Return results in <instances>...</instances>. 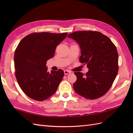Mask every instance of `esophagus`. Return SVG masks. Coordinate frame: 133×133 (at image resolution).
Masks as SVG:
<instances>
[{"mask_svg": "<svg viewBox=\"0 0 133 133\" xmlns=\"http://www.w3.org/2000/svg\"><path fill=\"white\" fill-rule=\"evenodd\" d=\"M64 74H65V75H68V74H70V71H69V70H65L64 71Z\"/></svg>", "mask_w": 133, "mask_h": 133, "instance_id": "obj_1", "label": "esophagus"}]
</instances>
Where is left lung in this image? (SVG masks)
Listing matches in <instances>:
<instances>
[{
  "label": "left lung",
  "instance_id": "8db88e82",
  "mask_svg": "<svg viewBox=\"0 0 133 133\" xmlns=\"http://www.w3.org/2000/svg\"><path fill=\"white\" fill-rule=\"evenodd\" d=\"M76 42L81 50L80 62L89 70L75 72V91L88 99L101 97L109 90L118 71L116 46L106 35L98 31H79L68 36Z\"/></svg>",
  "mask_w": 133,
  "mask_h": 133
}]
</instances>
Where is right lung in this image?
Listing matches in <instances>:
<instances>
[{"label":"right lung","instance_id":"right-lung-1","mask_svg":"<svg viewBox=\"0 0 133 133\" xmlns=\"http://www.w3.org/2000/svg\"><path fill=\"white\" fill-rule=\"evenodd\" d=\"M67 35L35 33L19 43L14 57L15 76L19 87L29 98L43 101L55 93L64 73L62 69L49 73L46 64Z\"/></svg>","mask_w":133,"mask_h":133}]
</instances>
